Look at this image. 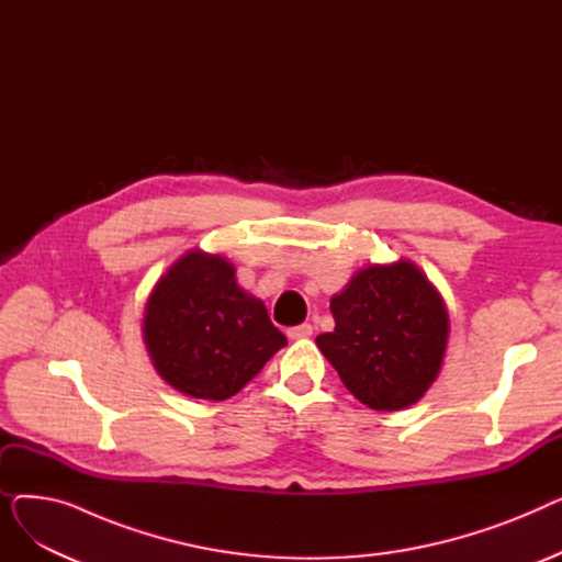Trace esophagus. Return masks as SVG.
<instances>
[{"label":"esophagus","mask_w":562,"mask_h":562,"mask_svg":"<svg viewBox=\"0 0 562 562\" xmlns=\"http://www.w3.org/2000/svg\"><path fill=\"white\" fill-rule=\"evenodd\" d=\"M312 333H314L312 323H301V326L289 328V330H286V337H289V339H307V337H312Z\"/></svg>","instance_id":"34e87169"}]
</instances>
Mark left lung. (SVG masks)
I'll list each match as a JSON object with an SVG mask.
<instances>
[{"label": "left lung", "mask_w": 562, "mask_h": 562, "mask_svg": "<svg viewBox=\"0 0 562 562\" xmlns=\"http://www.w3.org/2000/svg\"><path fill=\"white\" fill-rule=\"evenodd\" d=\"M335 330L316 346L346 390L371 409L417 403L435 382L449 341V314L407 259L369 266L330 301Z\"/></svg>", "instance_id": "8db88e82"}]
</instances>
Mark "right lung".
<instances>
[{
	"instance_id": "1",
	"label": "right lung",
	"mask_w": 562,
	"mask_h": 562,
	"mask_svg": "<svg viewBox=\"0 0 562 562\" xmlns=\"http://www.w3.org/2000/svg\"><path fill=\"white\" fill-rule=\"evenodd\" d=\"M143 337L168 385L206 401L244 390L286 346L263 303L236 284L234 266L200 250L159 278L145 305Z\"/></svg>"
}]
</instances>
